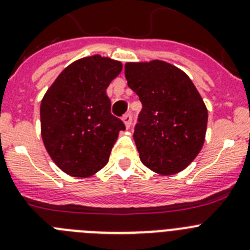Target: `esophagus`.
<instances>
[{
	"mask_svg": "<svg viewBox=\"0 0 250 250\" xmlns=\"http://www.w3.org/2000/svg\"><path fill=\"white\" fill-rule=\"evenodd\" d=\"M123 121H124V124H125V126H126V129H129V127L131 126L132 116H131V115H130V114L124 115V116H123Z\"/></svg>",
	"mask_w": 250,
	"mask_h": 250,
	"instance_id": "34e87169",
	"label": "esophagus"
}]
</instances>
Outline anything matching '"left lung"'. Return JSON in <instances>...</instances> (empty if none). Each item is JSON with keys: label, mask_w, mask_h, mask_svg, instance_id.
Segmentation results:
<instances>
[{"label": "left lung", "mask_w": 250, "mask_h": 250, "mask_svg": "<svg viewBox=\"0 0 250 250\" xmlns=\"http://www.w3.org/2000/svg\"><path fill=\"white\" fill-rule=\"evenodd\" d=\"M125 77L143 104L134 129L141 163L161 175L184 170L202 150L208 123L193 81L160 60L127 62Z\"/></svg>", "instance_id": "left-lung-1"}]
</instances>
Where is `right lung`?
<instances>
[{
  "label": "right lung",
  "instance_id": "right-lung-1",
  "mask_svg": "<svg viewBox=\"0 0 250 250\" xmlns=\"http://www.w3.org/2000/svg\"><path fill=\"white\" fill-rule=\"evenodd\" d=\"M123 70L120 61L94 55L77 60L57 76L40 107L48 155L66 174L87 178L110 158L123 121L111 114L106 89Z\"/></svg>",
  "mask_w": 250,
  "mask_h": 250
}]
</instances>
